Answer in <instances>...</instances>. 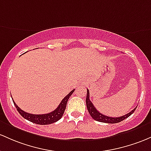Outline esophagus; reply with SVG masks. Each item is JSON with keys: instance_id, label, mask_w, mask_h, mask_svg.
I'll use <instances>...</instances> for the list:
<instances>
[{"instance_id": "1", "label": "esophagus", "mask_w": 151, "mask_h": 151, "mask_svg": "<svg viewBox=\"0 0 151 151\" xmlns=\"http://www.w3.org/2000/svg\"><path fill=\"white\" fill-rule=\"evenodd\" d=\"M80 83H81V84H83V85H85V84L87 83V79H82V81H81Z\"/></svg>"}]
</instances>
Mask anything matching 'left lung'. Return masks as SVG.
I'll return each mask as SVG.
<instances>
[{"instance_id":"left-lung-1","label":"left lung","mask_w":151,"mask_h":151,"mask_svg":"<svg viewBox=\"0 0 151 151\" xmlns=\"http://www.w3.org/2000/svg\"><path fill=\"white\" fill-rule=\"evenodd\" d=\"M86 105H87V110H88V112L89 115H91V117L94 119V120H97V121L101 122H105V123H117V122H120L122 121L125 119L127 118L129 116H130L135 112V108H134L131 112H130L129 113L126 114L125 115H122L121 117H108V116H106L101 114L99 111H97V109L94 107V106L92 102H91L90 100H89V89H87V97H86Z\"/></svg>"}]
</instances>
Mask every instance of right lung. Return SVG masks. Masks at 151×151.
Listing matches in <instances>:
<instances>
[{
	"label": "right lung",
	"mask_w": 151,
	"mask_h": 151,
	"mask_svg": "<svg viewBox=\"0 0 151 151\" xmlns=\"http://www.w3.org/2000/svg\"><path fill=\"white\" fill-rule=\"evenodd\" d=\"M74 89L71 91L69 94L64 97L60 102L59 106L57 107L56 110L52 111L51 112H49L48 114H43V115H34V114L28 113V112H24V110H21V108L15 103V102L13 100L14 104L17 109L18 112H19L20 115L22 116L25 119L29 120L30 122H32L34 123L38 124V125H49V124L54 123V122L58 121L62 118V117L64 115V110L66 109V106H67V101L70 96L72 95L73 92H74Z\"/></svg>",
	"instance_id": "add662e5"
}]
</instances>
